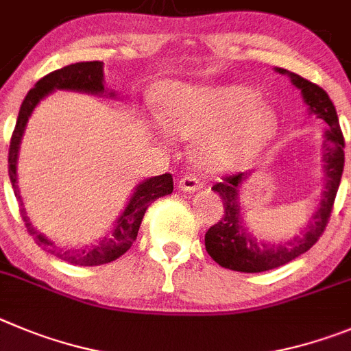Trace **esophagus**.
<instances>
[{"instance_id":"1","label":"esophagus","mask_w":351,"mask_h":351,"mask_svg":"<svg viewBox=\"0 0 351 351\" xmlns=\"http://www.w3.org/2000/svg\"><path fill=\"white\" fill-rule=\"evenodd\" d=\"M178 187L182 189L183 192H195V191H199V189L203 187V185H201V182H199L195 176L185 175V176H182V178H180Z\"/></svg>"}]
</instances>
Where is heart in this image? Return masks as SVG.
Here are the masks:
<instances>
[{"label":"heart","mask_w":351,"mask_h":351,"mask_svg":"<svg viewBox=\"0 0 351 351\" xmlns=\"http://www.w3.org/2000/svg\"><path fill=\"white\" fill-rule=\"evenodd\" d=\"M160 121L176 136L197 140V159L213 171L254 159L276 134L273 110L245 85H171L160 101Z\"/></svg>","instance_id":"obj_1"}]
</instances>
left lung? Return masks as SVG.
<instances>
[{
	"label": "left lung",
	"instance_id": "left-lung-1",
	"mask_svg": "<svg viewBox=\"0 0 351 351\" xmlns=\"http://www.w3.org/2000/svg\"><path fill=\"white\" fill-rule=\"evenodd\" d=\"M274 69L278 73L287 75L290 82L301 90L309 113H313L317 119H322L329 125V129L325 131L324 156H322L325 187L322 192L318 210L313 215V222L309 223L304 234L295 236L282 245H271V243L257 241L243 226L238 194L241 185L252 173L246 171L223 176L222 182L215 183L211 189L222 199L223 215L219 222L208 229L206 236H204V246H206L210 257L219 266L232 271H241V273H262V271L283 266L287 262L308 252L320 239L325 227L329 223L334 199H336L341 175H343V166H345V152H343L345 138L341 132L336 108L327 93L313 82L306 80L295 73H290L287 69Z\"/></svg>",
	"mask_w": 351,
	"mask_h": 351
}]
</instances>
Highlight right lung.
I'll use <instances>...</instances> for the list:
<instances>
[{
  "label": "right lung",
  "instance_id": "add662e5",
  "mask_svg": "<svg viewBox=\"0 0 351 351\" xmlns=\"http://www.w3.org/2000/svg\"><path fill=\"white\" fill-rule=\"evenodd\" d=\"M80 90V93L89 94H106L105 78H103V62L101 61H89V62H75V64L64 66L61 69H56L42 80H38L33 89L27 93L26 99L22 101L21 110H19L17 124H15L14 134L10 140V150H8V176H10L12 187H14L15 197L22 206L21 192L17 187V159H19V147H21L22 134L26 129L27 121L31 113L36 108V105L45 96H49L52 90ZM110 97L115 96V93H110ZM173 192V176L169 173L164 175L152 176V178L143 180L138 183V187L132 192L129 199L128 206L122 211V215L117 220L115 227L110 234L99 239L96 245L85 246V248H59L53 245L47 236L38 232L29 222V217L26 215V210L21 208L22 220L26 223V229L38 246H42L43 250L62 261L75 264V266H101L108 264L124 255L131 248L140 230L141 220L145 217V211L156 199L168 195Z\"/></svg>",
  "mask_w": 351,
  "mask_h": 351
}]
</instances>
